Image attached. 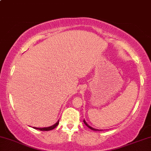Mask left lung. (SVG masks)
Returning a JSON list of instances; mask_svg holds the SVG:
<instances>
[{
  "instance_id": "left-lung-1",
  "label": "left lung",
  "mask_w": 151,
  "mask_h": 151,
  "mask_svg": "<svg viewBox=\"0 0 151 151\" xmlns=\"http://www.w3.org/2000/svg\"><path fill=\"white\" fill-rule=\"evenodd\" d=\"M83 122H84V123H85V125H86L87 127H88L89 128H90V129H92V130H94V131H101V129H95V128H93V127H91V126H90V125H89L87 123L86 121H85V120H83Z\"/></svg>"
}]
</instances>
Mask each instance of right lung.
I'll list each match as a JSON object with an SVG mask.
<instances>
[{"instance_id":"add662e5","label":"right lung","mask_w":151,"mask_h":151,"mask_svg":"<svg viewBox=\"0 0 151 151\" xmlns=\"http://www.w3.org/2000/svg\"><path fill=\"white\" fill-rule=\"evenodd\" d=\"M59 120L57 121V122H56V123L55 124H53V125H52V126H50V127H33L34 128V129H39V130H40V131H50V130H52V129H55V128L57 127V125H58L59 124Z\"/></svg>"}]
</instances>
